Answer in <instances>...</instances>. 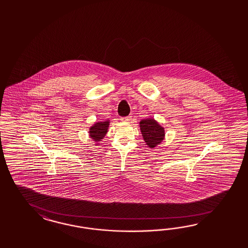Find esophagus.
Segmentation results:
<instances>
[{
  "mask_svg": "<svg viewBox=\"0 0 248 248\" xmlns=\"http://www.w3.org/2000/svg\"><path fill=\"white\" fill-rule=\"evenodd\" d=\"M132 116L131 115H129V116H125V117H121L120 120L121 122H124V123H126L128 121L131 120L132 118H131Z\"/></svg>",
  "mask_w": 248,
  "mask_h": 248,
  "instance_id": "obj_1",
  "label": "esophagus"
}]
</instances>
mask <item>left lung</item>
I'll list each match as a JSON object with an SVG mask.
<instances>
[{
    "label": "left lung",
    "mask_w": 248,
    "mask_h": 248,
    "mask_svg": "<svg viewBox=\"0 0 248 248\" xmlns=\"http://www.w3.org/2000/svg\"><path fill=\"white\" fill-rule=\"evenodd\" d=\"M140 129L144 142L150 148L155 147L165 138V128L162 127L156 121L152 118L141 121Z\"/></svg>",
    "instance_id": "1"
}]
</instances>
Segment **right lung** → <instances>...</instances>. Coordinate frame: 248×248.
I'll return each instance as SVG.
<instances>
[{
  "label": "right lung",
  "instance_id": "1",
  "mask_svg": "<svg viewBox=\"0 0 248 248\" xmlns=\"http://www.w3.org/2000/svg\"><path fill=\"white\" fill-rule=\"evenodd\" d=\"M109 126V121L98 122L90 127V137L94 142H100L105 137Z\"/></svg>",
  "mask_w": 248,
  "mask_h": 248
}]
</instances>
